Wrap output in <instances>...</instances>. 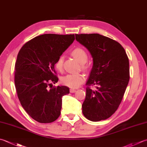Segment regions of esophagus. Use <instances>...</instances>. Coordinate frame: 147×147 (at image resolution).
Listing matches in <instances>:
<instances>
[{
    "instance_id": "obj_1",
    "label": "esophagus",
    "mask_w": 147,
    "mask_h": 147,
    "mask_svg": "<svg viewBox=\"0 0 147 147\" xmlns=\"http://www.w3.org/2000/svg\"><path fill=\"white\" fill-rule=\"evenodd\" d=\"M69 92L71 93H74L76 92V90H74V89H73V88H71L69 90Z\"/></svg>"
}]
</instances>
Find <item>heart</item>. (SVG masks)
Masks as SVG:
<instances>
[{
	"label": "heart",
	"mask_w": 147,
	"mask_h": 147,
	"mask_svg": "<svg viewBox=\"0 0 147 147\" xmlns=\"http://www.w3.org/2000/svg\"><path fill=\"white\" fill-rule=\"evenodd\" d=\"M72 56L77 59L82 64V67L84 69H87V62L88 60V54L84 49L82 48H76L72 51ZM64 65V56L60 55L56 60L55 67L59 71H61ZM85 80V76L83 74L80 73L77 74H68L67 75L63 76L61 79L62 84L72 88H76L82 85Z\"/></svg>",
	"instance_id": "1"
}]
</instances>
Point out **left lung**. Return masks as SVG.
I'll list each match as a JSON object with an SVG mask.
<instances>
[{
  "label": "left lung",
  "instance_id": "left-lung-1",
  "mask_svg": "<svg viewBox=\"0 0 147 147\" xmlns=\"http://www.w3.org/2000/svg\"><path fill=\"white\" fill-rule=\"evenodd\" d=\"M76 39L90 51L93 67L86 83L83 114L98 122L110 117L119 108L130 78L129 62L119 42L99 34H75ZM90 86L96 88L92 89Z\"/></svg>",
  "mask_w": 147,
  "mask_h": 147
}]
</instances>
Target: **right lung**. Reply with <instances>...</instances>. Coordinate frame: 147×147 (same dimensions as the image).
Returning a JSON list of instances; mask_svg holds the SVG:
<instances>
[{
  "label": "right lung",
  "mask_w": 147,
  "mask_h": 147,
  "mask_svg": "<svg viewBox=\"0 0 147 147\" xmlns=\"http://www.w3.org/2000/svg\"><path fill=\"white\" fill-rule=\"evenodd\" d=\"M74 39V34H45L27 42L19 51L14 67L17 96L22 107L37 122L51 123L60 116L62 97L69 93V88L48 87L59 80L56 60Z\"/></svg>",
  "instance_id": "add662e5"
}]
</instances>
